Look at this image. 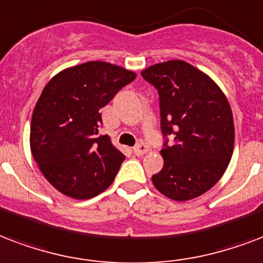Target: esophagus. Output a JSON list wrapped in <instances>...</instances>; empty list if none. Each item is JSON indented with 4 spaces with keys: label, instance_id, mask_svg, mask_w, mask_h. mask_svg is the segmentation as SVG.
<instances>
[{
    "label": "esophagus",
    "instance_id": "obj_1",
    "mask_svg": "<svg viewBox=\"0 0 263 263\" xmlns=\"http://www.w3.org/2000/svg\"><path fill=\"white\" fill-rule=\"evenodd\" d=\"M147 152H149V149H147V146H146L145 143H139L136 147H134V153H135V156H143V154H146Z\"/></svg>",
    "mask_w": 263,
    "mask_h": 263
}]
</instances>
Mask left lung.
I'll return each instance as SVG.
<instances>
[{"instance_id":"left-lung-1","label":"left lung","mask_w":263,"mask_h":263,"mask_svg":"<svg viewBox=\"0 0 263 263\" xmlns=\"http://www.w3.org/2000/svg\"><path fill=\"white\" fill-rule=\"evenodd\" d=\"M157 88L161 131L171 135L160 152L163 170L152 176L156 189L175 201L204 194L225 174L234 147L233 114L210 76L183 60H168L142 71Z\"/></svg>"}]
</instances>
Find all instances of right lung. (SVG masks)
<instances>
[{
	"label": "right lung",
	"instance_id": "1",
	"mask_svg": "<svg viewBox=\"0 0 263 263\" xmlns=\"http://www.w3.org/2000/svg\"><path fill=\"white\" fill-rule=\"evenodd\" d=\"M136 74L107 62H87L49 80L34 107L30 149L56 190L77 200L105 192L124 156L107 135L98 136L99 110Z\"/></svg>",
	"mask_w": 263,
	"mask_h": 263
}]
</instances>
